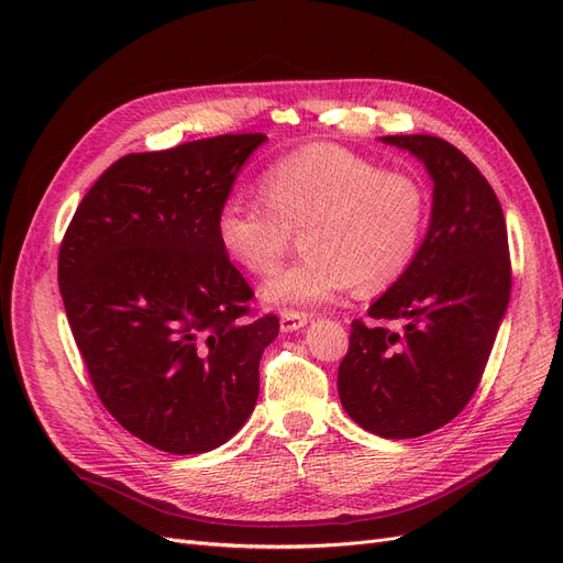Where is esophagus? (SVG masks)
Segmentation results:
<instances>
[{"instance_id": "obj_1", "label": "esophagus", "mask_w": 563, "mask_h": 563, "mask_svg": "<svg viewBox=\"0 0 563 563\" xmlns=\"http://www.w3.org/2000/svg\"><path fill=\"white\" fill-rule=\"evenodd\" d=\"M305 323H308V314L294 312V310L282 312V319H279V327H282V331H284V333L298 331V329H302V327H305Z\"/></svg>"}]
</instances>
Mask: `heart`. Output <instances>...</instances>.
Segmentation results:
<instances>
[{
	"label": "heart",
	"mask_w": 563,
	"mask_h": 563,
	"mask_svg": "<svg viewBox=\"0 0 563 563\" xmlns=\"http://www.w3.org/2000/svg\"><path fill=\"white\" fill-rule=\"evenodd\" d=\"M261 197H228L216 234L228 258L258 277L275 272L302 234L308 253L263 284V298L286 310L327 302L352 284L360 294L397 284L416 261L430 216L420 176L331 143L272 164Z\"/></svg>",
	"instance_id": "b5f03b06"
}]
</instances>
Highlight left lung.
<instances>
[{
  "label": "left lung",
  "mask_w": 563,
  "mask_h": 563,
  "mask_svg": "<svg viewBox=\"0 0 563 563\" xmlns=\"http://www.w3.org/2000/svg\"><path fill=\"white\" fill-rule=\"evenodd\" d=\"M383 143L428 168L432 218L413 265L368 308L380 323L352 321L338 395L364 430L416 439L444 428L476 391L507 312L512 263L500 201L463 152L422 133Z\"/></svg>",
  "instance_id": "1"
}]
</instances>
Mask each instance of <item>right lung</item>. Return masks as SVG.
I'll return each mask as SVG.
<instances>
[{"instance_id": "add662e5", "label": "right lung", "mask_w": 563, "mask_h": 563, "mask_svg": "<svg viewBox=\"0 0 563 563\" xmlns=\"http://www.w3.org/2000/svg\"><path fill=\"white\" fill-rule=\"evenodd\" d=\"M263 133H230L117 159L81 199L58 253V286L98 399L145 444L207 453L258 401L277 314L253 288L216 216Z\"/></svg>"}]
</instances>
